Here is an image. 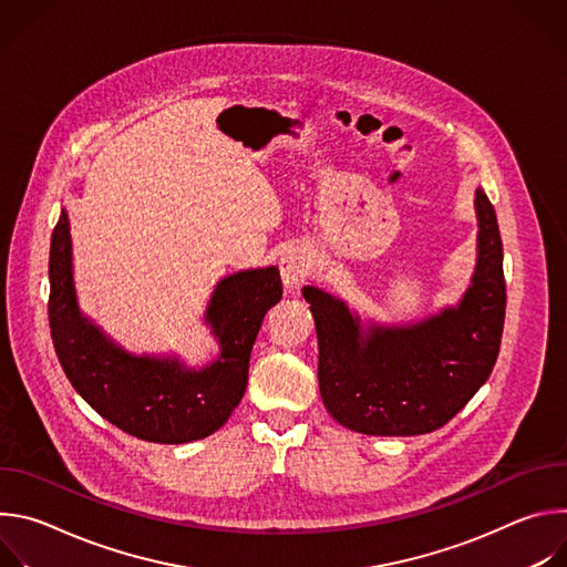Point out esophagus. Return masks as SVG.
I'll list each match as a JSON object with an SVG mask.
<instances>
[{"instance_id": "obj_1", "label": "esophagus", "mask_w": 567, "mask_h": 567, "mask_svg": "<svg viewBox=\"0 0 567 567\" xmlns=\"http://www.w3.org/2000/svg\"><path fill=\"white\" fill-rule=\"evenodd\" d=\"M311 269H313V260L300 247H291L280 256V276L287 289H296L305 278H309Z\"/></svg>"}]
</instances>
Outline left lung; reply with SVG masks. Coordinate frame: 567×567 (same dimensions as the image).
<instances>
[{
    "instance_id": "8db88e82",
    "label": "left lung",
    "mask_w": 567,
    "mask_h": 567,
    "mask_svg": "<svg viewBox=\"0 0 567 567\" xmlns=\"http://www.w3.org/2000/svg\"><path fill=\"white\" fill-rule=\"evenodd\" d=\"M477 262L457 307L415 326H370L316 287L318 385L328 413L365 435H424L451 422L489 379L503 339L507 287L496 210L475 190Z\"/></svg>"
}]
</instances>
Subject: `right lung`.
<instances>
[{
	"label": "right lung",
	"instance_id": "right-lung-1",
	"mask_svg": "<svg viewBox=\"0 0 567 567\" xmlns=\"http://www.w3.org/2000/svg\"><path fill=\"white\" fill-rule=\"evenodd\" d=\"M49 282L51 339L66 379L101 417L156 444H186L226 424L245 396L265 313L282 298L278 267L221 278L206 309L219 354L204 368H186L179 359L125 352L83 316L73 289L64 208L51 235Z\"/></svg>",
	"mask_w": 567,
	"mask_h": 567
}]
</instances>
